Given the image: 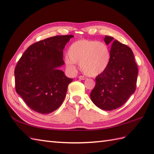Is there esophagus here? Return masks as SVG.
Returning a JSON list of instances; mask_svg holds the SVG:
<instances>
[{
  "label": "esophagus",
  "mask_w": 154,
  "mask_h": 154,
  "mask_svg": "<svg viewBox=\"0 0 154 154\" xmlns=\"http://www.w3.org/2000/svg\"><path fill=\"white\" fill-rule=\"evenodd\" d=\"M78 78H79L80 80H85V79H86V78L84 77V76H80Z\"/></svg>",
  "instance_id": "esophagus-1"
}]
</instances>
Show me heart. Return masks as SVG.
<instances>
[{
  "label": "heart",
  "mask_w": 154,
  "mask_h": 154,
  "mask_svg": "<svg viewBox=\"0 0 154 154\" xmlns=\"http://www.w3.org/2000/svg\"><path fill=\"white\" fill-rule=\"evenodd\" d=\"M67 54L65 57L67 68L74 70L76 63H80L82 70L89 76H97L103 72L111 59L108 45L96 40H77L69 46Z\"/></svg>",
  "instance_id": "heart-1"
}]
</instances>
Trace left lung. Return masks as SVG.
Segmentation results:
<instances>
[{"label":"left lung","instance_id":"obj_1","mask_svg":"<svg viewBox=\"0 0 154 154\" xmlns=\"http://www.w3.org/2000/svg\"><path fill=\"white\" fill-rule=\"evenodd\" d=\"M114 38L105 36L108 45L112 42L109 65L95 78L96 84L90 97L95 105L104 110L121 107L136 89L138 68L131 49Z\"/></svg>","mask_w":154,"mask_h":154}]
</instances>
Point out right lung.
Instances as JSON below:
<instances>
[{
    "mask_svg": "<svg viewBox=\"0 0 154 154\" xmlns=\"http://www.w3.org/2000/svg\"><path fill=\"white\" fill-rule=\"evenodd\" d=\"M72 35H59L31 45L15 68L16 91L27 105L40 114L57 110L73 79L58 68L64 65L63 50Z\"/></svg>",
    "mask_w": 154,
    "mask_h": 154,
    "instance_id": "obj_1",
    "label": "right lung"
}]
</instances>
